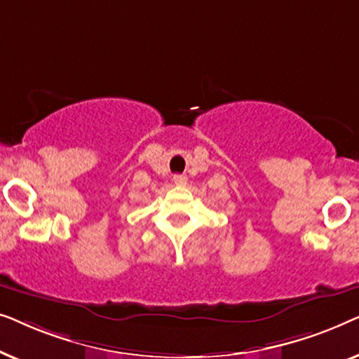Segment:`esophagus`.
<instances>
[{
	"instance_id": "34e87169",
	"label": "esophagus",
	"mask_w": 359,
	"mask_h": 359,
	"mask_svg": "<svg viewBox=\"0 0 359 359\" xmlns=\"http://www.w3.org/2000/svg\"><path fill=\"white\" fill-rule=\"evenodd\" d=\"M173 181H175V184H184L186 181H188V176H186V175H175Z\"/></svg>"
}]
</instances>
